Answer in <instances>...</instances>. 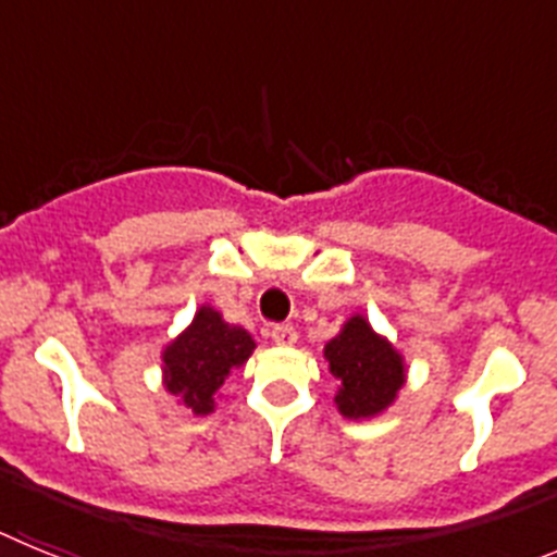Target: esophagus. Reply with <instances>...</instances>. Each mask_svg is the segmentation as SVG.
Here are the masks:
<instances>
[{
	"label": "esophagus",
	"instance_id": "34e87169",
	"mask_svg": "<svg viewBox=\"0 0 557 557\" xmlns=\"http://www.w3.org/2000/svg\"><path fill=\"white\" fill-rule=\"evenodd\" d=\"M270 337H273L275 346H284V348H289L298 343V332H295L293 326H287V323H284V326H273Z\"/></svg>",
	"mask_w": 557,
	"mask_h": 557
}]
</instances>
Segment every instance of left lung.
<instances>
[{"label": "left lung", "instance_id": "obj_1", "mask_svg": "<svg viewBox=\"0 0 557 557\" xmlns=\"http://www.w3.org/2000/svg\"><path fill=\"white\" fill-rule=\"evenodd\" d=\"M323 357L339 382L334 405L351 421L385 412L405 385V357L382 334L373 332L362 314L343 323L337 337L323 348Z\"/></svg>", "mask_w": 557, "mask_h": 557}]
</instances>
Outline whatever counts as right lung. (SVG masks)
<instances>
[{
    "instance_id": "obj_1",
    "label": "right lung",
    "mask_w": 557,
    "mask_h": 557,
    "mask_svg": "<svg viewBox=\"0 0 557 557\" xmlns=\"http://www.w3.org/2000/svg\"><path fill=\"white\" fill-rule=\"evenodd\" d=\"M256 343L231 326L214 307H200L195 321L164 348V387L195 416L214 412V396L234 368L245 366Z\"/></svg>"
}]
</instances>
